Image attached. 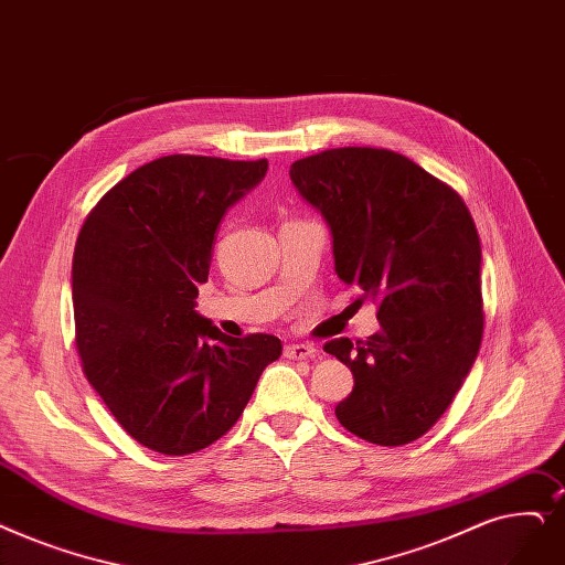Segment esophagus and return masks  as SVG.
<instances>
[{"instance_id":"esophagus-1","label":"esophagus","mask_w":565,"mask_h":565,"mask_svg":"<svg viewBox=\"0 0 565 565\" xmlns=\"http://www.w3.org/2000/svg\"><path fill=\"white\" fill-rule=\"evenodd\" d=\"M284 355L288 360H307L316 355V347L313 343H305V341H292L284 347Z\"/></svg>"}]
</instances>
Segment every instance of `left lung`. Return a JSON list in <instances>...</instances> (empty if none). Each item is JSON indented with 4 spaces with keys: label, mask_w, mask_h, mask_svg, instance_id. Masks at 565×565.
I'll return each mask as SVG.
<instances>
[{
    "label": "left lung",
    "mask_w": 565,
    "mask_h": 565,
    "mask_svg": "<svg viewBox=\"0 0 565 565\" xmlns=\"http://www.w3.org/2000/svg\"><path fill=\"white\" fill-rule=\"evenodd\" d=\"M332 231L334 269L379 307L381 330L326 343L353 372L337 420L376 446L427 434L476 362L484 313L480 237L461 195L408 157L334 147L290 166Z\"/></svg>",
    "instance_id": "8db88e82"
}]
</instances>
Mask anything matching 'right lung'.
Wrapping results in <instances>:
<instances>
[{"instance_id":"1","label":"right lung","mask_w":565,"mask_h":565,"mask_svg":"<svg viewBox=\"0 0 565 565\" xmlns=\"http://www.w3.org/2000/svg\"><path fill=\"white\" fill-rule=\"evenodd\" d=\"M267 159L170 154L136 168L96 203L73 252L76 349L89 385L140 446L191 455L249 404L275 334L242 339L193 311L224 212Z\"/></svg>"}]
</instances>
